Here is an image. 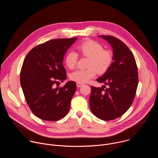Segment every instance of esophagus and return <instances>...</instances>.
I'll list each match as a JSON object with an SVG mask.
<instances>
[{
  "label": "esophagus",
  "instance_id": "1",
  "mask_svg": "<svg viewBox=\"0 0 158 158\" xmlns=\"http://www.w3.org/2000/svg\"><path fill=\"white\" fill-rule=\"evenodd\" d=\"M77 87H81L82 85H83V84H82V83H79V82H77Z\"/></svg>",
  "mask_w": 158,
  "mask_h": 158
}]
</instances>
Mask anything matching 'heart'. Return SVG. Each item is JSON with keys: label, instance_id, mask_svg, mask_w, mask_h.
<instances>
[{"label": "heart", "instance_id": "b5f03b06", "mask_svg": "<svg viewBox=\"0 0 158 158\" xmlns=\"http://www.w3.org/2000/svg\"><path fill=\"white\" fill-rule=\"evenodd\" d=\"M79 54L84 57L88 58L87 69H77L72 73L69 77L75 82L84 83L96 76V74H103L111 67L114 61V56L110 50L104 49L99 42L94 40H87L77 46ZM79 60L78 54L70 51L65 57V63L69 69L76 67Z\"/></svg>", "mask_w": 158, "mask_h": 158}]
</instances>
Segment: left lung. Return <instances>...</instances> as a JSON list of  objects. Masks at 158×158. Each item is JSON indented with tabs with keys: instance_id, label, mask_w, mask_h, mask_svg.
<instances>
[{
	"instance_id": "1",
	"label": "left lung",
	"mask_w": 158,
	"mask_h": 158,
	"mask_svg": "<svg viewBox=\"0 0 158 158\" xmlns=\"http://www.w3.org/2000/svg\"><path fill=\"white\" fill-rule=\"evenodd\" d=\"M101 37L112 46L114 62L109 69L97 79L107 87H91L89 105L97 118L110 121L123 115L131 106L138 85V72L133 54L123 41L112 35Z\"/></svg>"
}]
</instances>
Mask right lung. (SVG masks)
I'll use <instances>...</instances> for the list:
<instances>
[{"instance_id": "add662e5", "label": "right lung", "mask_w": 158, "mask_h": 158, "mask_svg": "<svg viewBox=\"0 0 158 158\" xmlns=\"http://www.w3.org/2000/svg\"><path fill=\"white\" fill-rule=\"evenodd\" d=\"M76 39H55L45 42L32 49L24 60L20 85L30 109L41 119L56 121L69 110L76 91V82L69 81L57 87L55 85L66 79L63 57Z\"/></svg>"}]
</instances>
